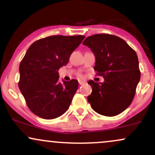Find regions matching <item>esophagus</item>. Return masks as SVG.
<instances>
[{"mask_svg":"<svg viewBox=\"0 0 155 155\" xmlns=\"http://www.w3.org/2000/svg\"><path fill=\"white\" fill-rule=\"evenodd\" d=\"M79 85H84L85 84V82L83 81H79Z\"/></svg>","mask_w":155,"mask_h":155,"instance_id":"obj_1","label":"esophagus"}]
</instances>
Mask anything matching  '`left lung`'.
<instances>
[{
  "label": "left lung",
  "instance_id": "left-lung-1",
  "mask_svg": "<svg viewBox=\"0 0 155 155\" xmlns=\"http://www.w3.org/2000/svg\"><path fill=\"white\" fill-rule=\"evenodd\" d=\"M83 44L94 53V70L104 79V82L88 81L92 89L88 102L101 115L120 114L132 103L140 81L136 51L120 37L104 33L87 37Z\"/></svg>",
  "mask_w": 155,
  "mask_h": 155
}]
</instances>
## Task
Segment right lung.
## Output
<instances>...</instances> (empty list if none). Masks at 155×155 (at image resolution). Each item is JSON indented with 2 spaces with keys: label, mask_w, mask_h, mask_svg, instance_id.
<instances>
[{
  "label": "right lung",
  "mask_w": 155,
  "mask_h": 155,
  "mask_svg": "<svg viewBox=\"0 0 155 155\" xmlns=\"http://www.w3.org/2000/svg\"><path fill=\"white\" fill-rule=\"evenodd\" d=\"M84 35H51L35 41L19 65V88L30 110L51 120L68 109L78 89V81H58V70L67 65L71 54Z\"/></svg>",
  "instance_id": "right-lung-1"
}]
</instances>
